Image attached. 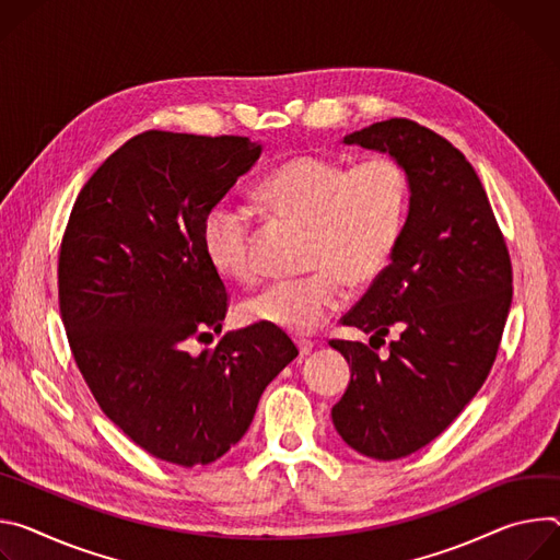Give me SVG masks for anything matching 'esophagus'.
Returning <instances> with one entry per match:
<instances>
[{
    "label": "esophagus",
    "mask_w": 560,
    "mask_h": 560,
    "mask_svg": "<svg viewBox=\"0 0 560 560\" xmlns=\"http://www.w3.org/2000/svg\"><path fill=\"white\" fill-rule=\"evenodd\" d=\"M295 345L300 349V355H308V353H312V349H314L312 340H295Z\"/></svg>",
    "instance_id": "obj_1"
}]
</instances>
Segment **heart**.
<instances>
[{
	"label": "heart",
	"instance_id": "heart-1",
	"mask_svg": "<svg viewBox=\"0 0 560 560\" xmlns=\"http://www.w3.org/2000/svg\"><path fill=\"white\" fill-rule=\"evenodd\" d=\"M258 200L276 215L308 226L306 269L242 304L246 323H260L293 336L316 331L345 300V280L366 287L389 267L409 209L405 166L376 155L349 166L340 158L300 153L280 162L258 184ZM213 269L235 282L258 278L254 224L246 211L218 205L202 229Z\"/></svg>",
	"mask_w": 560,
	"mask_h": 560
}]
</instances>
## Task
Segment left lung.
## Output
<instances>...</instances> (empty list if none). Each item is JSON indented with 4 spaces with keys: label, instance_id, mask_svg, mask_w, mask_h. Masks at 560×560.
Masks as SVG:
<instances>
[{
    "label": "left lung",
    "instance_id": "obj_1",
    "mask_svg": "<svg viewBox=\"0 0 560 560\" xmlns=\"http://www.w3.org/2000/svg\"><path fill=\"white\" fill-rule=\"evenodd\" d=\"M398 160L409 211L392 265L342 318L384 341L331 340L351 381L331 409L342 441L376 460L405 458L456 420L482 387L512 304V265L487 194L465 155L411 119L342 138Z\"/></svg>",
    "mask_w": 560,
    "mask_h": 560
}]
</instances>
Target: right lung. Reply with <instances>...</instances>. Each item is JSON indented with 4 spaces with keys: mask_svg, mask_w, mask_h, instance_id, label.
Returning a JSON list of instances; mask_svg holds the SVG:
<instances>
[{
    "mask_svg": "<svg viewBox=\"0 0 560 560\" xmlns=\"http://www.w3.org/2000/svg\"><path fill=\"white\" fill-rule=\"evenodd\" d=\"M260 153L237 136H136L84 184L61 240L59 312L82 376L136 445L173 465L224 456L298 355L269 325L189 351L226 316L205 220Z\"/></svg>",
    "mask_w": 560,
    "mask_h": 560,
    "instance_id": "right-lung-1",
    "label": "right lung"
}]
</instances>
